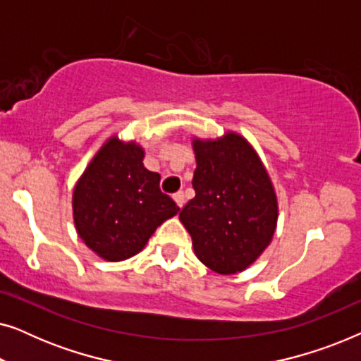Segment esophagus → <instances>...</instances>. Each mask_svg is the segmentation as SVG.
I'll use <instances>...</instances> for the list:
<instances>
[{
  "mask_svg": "<svg viewBox=\"0 0 361 361\" xmlns=\"http://www.w3.org/2000/svg\"><path fill=\"white\" fill-rule=\"evenodd\" d=\"M174 200H176V204L180 207V209L185 204V197H184V194H182V192H177V194H174Z\"/></svg>",
  "mask_w": 361,
  "mask_h": 361,
  "instance_id": "esophagus-1",
  "label": "esophagus"
}]
</instances>
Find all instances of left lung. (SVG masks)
Masks as SVG:
<instances>
[{
	"instance_id": "8db88e82",
	"label": "left lung",
	"mask_w": 361,
	"mask_h": 361,
	"mask_svg": "<svg viewBox=\"0 0 361 361\" xmlns=\"http://www.w3.org/2000/svg\"><path fill=\"white\" fill-rule=\"evenodd\" d=\"M195 197L179 219L202 263L219 274L248 268L266 250L278 221V200L268 172L248 141L226 133L194 140Z\"/></svg>"
}]
</instances>
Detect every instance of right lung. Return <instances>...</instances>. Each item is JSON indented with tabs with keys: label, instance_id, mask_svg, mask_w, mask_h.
Returning <instances> with one entry per match:
<instances>
[{
	"label": "right lung",
	"instance_id": "add662e5",
	"mask_svg": "<svg viewBox=\"0 0 361 361\" xmlns=\"http://www.w3.org/2000/svg\"><path fill=\"white\" fill-rule=\"evenodd\" d=\"M136 142L108 140L73 189L78 236L108 261L131 258L157 226L179 212L159 187L161 176L142 166Z\"/></svg>",
	"mask_w": 361,
	"mask_h": 361
}]
</instances>
